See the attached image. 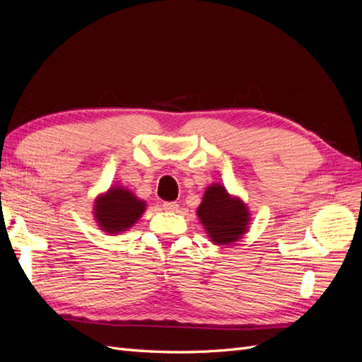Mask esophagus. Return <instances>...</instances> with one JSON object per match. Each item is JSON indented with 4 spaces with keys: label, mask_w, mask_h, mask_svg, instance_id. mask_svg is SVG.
Wrapping results in <instances>:
<instances>
[{
    "label": "esophagus",
    "mask_w": 362,
    "mask_h": 362,
    "mask_svg": "<svg viewBox=\"0 0 362 362\" xmlns=\"http://www.w3.org/2000/svg\"><path fill=\"white\" fill-rule=\"evenodd\" d=\"M161 206H163V210H166V211H177L178 210L177 202H163Z\"/></svg>",
    "instance_id": "esophagus-1"
}]
</instances>
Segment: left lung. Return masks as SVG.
Masks as SVG:
<instances>
[{
  "label": "left lung",
  "instance_id": "left-lung-1",
  "mask_svg": "<svg viewBox=\"0 0 362 362\" xmlns=\"http://www.w3.org/2000/svg\"><path fill=\"white\" fill-rule=\"evenodd\" d=\"M198 216L206 234L216 245L234 243L246 233L249 213L245 204L231 198L225 187L213 184L206 189Z\"/></svg>",
  "mask_w": 362,
  "mask_h": 362
}]
</instances>
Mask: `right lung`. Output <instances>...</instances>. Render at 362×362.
Returning <instances> with one entry per match:
<instances>
[{
  "label": "right lung",
  "mask_w": 362,
  "mask_h": 362,
  "mask_svg": "<svg viewBox=\"0 0 362 362\" xmlns=\"http://www.w3.org/2000/svg\"><path fill=\"white\" fill-rule=\"evenodd\" d=\"M145 206L129 190L113 187L96 199L95 217L104 233L119 234L139 221Z\"/></svg>",
  "instance_id": "1"
}]
</instances>
